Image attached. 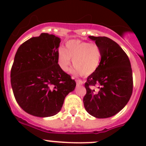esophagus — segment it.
I'll use <instances>...</instances> for the list:
<instances>
[{
	"label": "esophagus",
	"mask_w": 146,
	"mask_h": 146,
	"mask_svg": "<svg viewBox=\"0 0 146 146\" xmlns=\"http://www.w3.org/2000/svg\"><path fill=\"white\" fill-rule=\"evenodd\" d=\"M76 86H81V85H82L83 83H84V82H82V80H76Z\"/></svg>",
	"instance_id": "1"
}]
</instances>
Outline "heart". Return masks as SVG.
I'll return each instance as SVG.
<instances>
[{
  "label": "heart",
  "instance_id": "obj_1",
  "mask_svg": "<svg viewBox=\"0 0 146 146\" xmlns=\"http://www.w3.org/2000/svg\"><path fill=\"white\" fill-rule=\"evenodd\" d=\"M71 58L77 72L83 76L90 75L99 66L102 50L95 43L71 40L66 44V48H61L58 53V63L64 71L70 68Z\"/></svg>",
  "mask_w": 146,
  "mask_h": 146
}]
</instances>
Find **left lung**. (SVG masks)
Returning a JSON list of instances; mask_svg holds the SVG:
<instances>
[{
	"mask_svg": "<svg viewBox=\"0 0 146 146\" xmlns=\"http://www.w3.org/2000/svg\"><path fill=\"white\" fill-rule=\"evenodd\" d=\"M89 37L101 48L102 60L85 83L84 107L95 117H111L126 106L132 96L131 64L127 54L114 41L104 36Z\"/></svg>",
	"mask_w": 146,
	"mask_h": 146,
	"instance_id": "1",
	"label": "left lung"
}]
</instances>
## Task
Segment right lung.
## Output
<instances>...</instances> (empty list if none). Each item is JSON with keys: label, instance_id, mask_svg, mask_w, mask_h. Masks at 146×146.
I'll return each instance as SVG.
<instances>
[{"label": "right lung", "instance_id": "right-lung-1", "mask_svg": "<svg viewBox=\"0 0 146 146\" xmlns=\"http://www.w3.org/2000/svg\"><path fill=\"white\" fill-rule=\"evenodd\" d=\"M60 38L42 33L20 45L10 72L16 101L31 115L47 117L57 114L76 82L58 64Z\"/></svg>", "mask_w": 146, "mask_h": 146}]
</instances>
